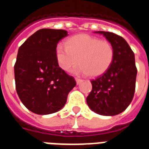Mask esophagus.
<instances>
[{"instance_id":"esophagus-1","label":"esophagus","mask_w":149,"mask_h":149,"mask_svg":"<svg viewBox=\"0 0 149 149\" xmlns=\"http://www.w3.org/2000/svg\"><path fill=\"white\" fill-rule=\"evenodd\" d=\"M75 81H76V83H77V84H79L82 81L81 79H80V78H75Z\"/></svg>"}]
</instances>
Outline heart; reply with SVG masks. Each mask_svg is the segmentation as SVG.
Wrapping results in <instances>:
<instances>
[{
	"label": "heart",
	"instance_id": "obj_1",
	"mask_svg": "<svg viewBox=\"0 0 149 149\" xmlns=\"http://www.w3.org/2000/svg\"><path fill=\"white\" fill-rule=\"evenodd\" d=\"M56 59L61 68L67 71L79 61L74 71L92 77L104 73L114 58V49L108 41L88 34H77L68 39L66 46L58 44ZM79 59H78L77 58Z\"/></svg>",
	"mask_w": 149,
	"mask_h": 149
}]
</instances>
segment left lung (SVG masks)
Here are the masks:
<instances>
[{"instance_id":"8db88e82","label":"left lung","mask_w":149,"mask_h":149,"mask_svg":"<svg viewBox=\"0 0 149 149\" xmlns=\"http://www.w3.org/2000/svg\"><path fill=\"white\" fill-rule=\"evenodd\" d=\"M102 34L112 45L114 58L104 73L91 80L92 90L87 97V104L98 115L113 116L125 110L134 97L137 68L135 54L122 37L107 31Z\"/></svg>"}]
</instances>
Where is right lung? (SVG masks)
<instances>
[{"instance_id":"1","label":"right lung","mask_w":149,"mask_h":149,"mask_svg":"<svg viewBox=\"0 0 149 149\" xmlns=\"http://www.w3.org/2000/svg\"><path fill=\"white\" fill-rule=\"evenodd\" d=\"M68 35L65 30L41 29L19 47L14 65L17 93L24 105L35 114L61 110L76 85L56 59V46Z\"/></svg>"}]
</instances>
